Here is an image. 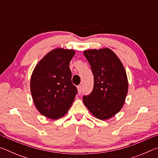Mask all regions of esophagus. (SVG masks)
Segmentation results:
<instances>
[{"label": "esophagus", "instance_id": "34e87169", "mask_svg": "<svg viewBox=\"0 0 158 158\" xmlns=\"http://www.w3.org/2000/svg\"><path fill=\"white\" fill-rule=\"evenodd\" d=\"M77 89H78V93L79 94H81V92H82V86L81 85H78V87H77Z\"/></svg>", "mask_w": 158, "mask_h": 158}]
</instances>
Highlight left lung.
I'll return each mask as SVG.
<instances>
[{"label":"left lung","mask_w":158,"mask_h":158,"mask_svg":"<svg viewBox=\"0 0 158 158\" xmlns=\"http://www.w3.org/2000/svg\"><path fill=\"white\" fill-rule=\"evenodd\" d=\"M94 76L91 93L83 97L85 106L93 116L107 120L121 110L128 90L127 74L123 65L108 48L84 52Z\"/></svg>","instance_id":"1"}]
</instances>
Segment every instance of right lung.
<instances>
[{
  "label": "right lung",
  "instance_id": "1",
  "mask_svg": "<svg viewBox=\"0 0 158 158\" xmlns=\"http://www.w3.org/2000/svg\"><path fill=\"white\" fill-rule=\"evenodd\" d=\"M75 54L72 49L57 48L37 64L31 79L33 102L41 114L56 120L67 114L77 93L72 83L69 62Z\"/></svg>",
  "mask_w": 158,
  "mask_h": 158
}]
</instances>
